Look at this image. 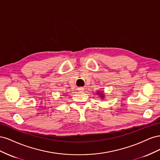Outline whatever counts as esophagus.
I'll return each instance as SVG.
<instances>
[{"instance_id":"1","label":"esophagus","mask_w":160,"mask_h":160,"mask_svg":"<svg viewBox=\"0 0 160 160\" xmlns=\"http://www.w3.org/2000/svg\"><path fill=\"white\" fill-rule=\"evenodd\" d=\"M83 89H84L83 88H78V90H79V91H82Z\"/></svg>"}]
</instances>
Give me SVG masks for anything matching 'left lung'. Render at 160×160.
<instances>
[{"label": "left lung", "instance_id": "1", "mask_svg": "<svg viewBox=\"0 0 160 160\" xmlns=\"http://www.w3.org/2000/svg\"><path fill=\"white\" fill-rule=\"evenodd\" d=\"M96 94L99 95V98H101V99L105 98V93H104V91H98V92H96Z\"/></svg>", "mask_w": 160, "mask_h": 160}]
</instances>
